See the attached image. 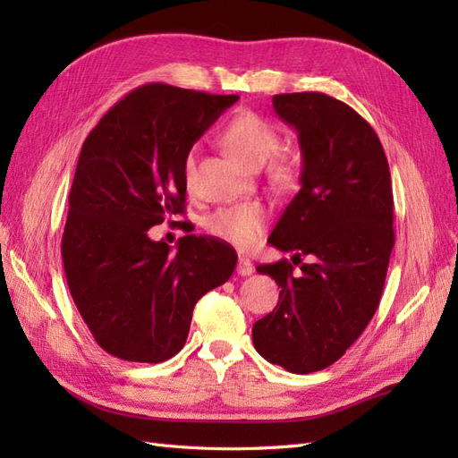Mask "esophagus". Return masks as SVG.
<instances>
[{
  "instance_id": "obj_1",
  "label": "esophagus",
  "mask_w": 458,
  "mask_h": 458,
  "mask_svg": "<svg viewBox=\"0 0 458 458\" xmlns=\"http://www.w3.org/2000/svg\"><path fill=\"white\" fill-rule=\"evenodd\" d=\"M237 273H239L241 276L252 275V273H254V263H252L250 259H246V258H239V263H237Z\"/></svg>"
}]
</instances>
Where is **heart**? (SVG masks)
Listing matches in <instances>:
<instances>
[{
  "label": "heart",
  "instance_id": "obj_1",
  "mask_svg": "<svg viewBox=\"0 0 458 458\" xmlns=\"http://www.w3.org/2000/svg\"><path fill=\"white\" fill-rule=\"evenodd\" d=\"M221 143L225 145L233 158H237L246 168L256 170L279 150L281 137L258 114L241 113L221 131ZM192 174H195V157L189 152L183 162V175L189 185L192 182ZM298 174V162L293 158L283 157L271 164L273 182L281 187H293ZM266 221L267 210L259 202H242L219 208L217 212L208 217L206 227L221 241L239 248H250L258 242Z\"/></svg>",
  "mask_w": 458,
  "mask_h": 458
}]
</instances>
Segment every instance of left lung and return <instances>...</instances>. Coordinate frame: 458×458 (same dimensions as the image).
Segmentation results:
<instances>
[{
  "label": "left lung",
  "mask_w": 458,
  "mask_h": 458,
  "mask_svg": "<svg viewBox=\"0 0 458 458\" xmlns=\"http://www.w3.org/2000/svg\"><path fill=\"white\" fill-rule=\"evenodd\" d=\"M298 131L301 189L269 244L310 261L258 266L279 284L276 308L254 323L256 352L294 374L336 363L377 313L395 242L392 177L382 143L352 106L317 91L273 97Z\"/></svg>",
  "instance_id": "1"
}]
</instances>
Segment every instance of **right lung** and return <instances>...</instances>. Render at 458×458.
<instances>
[{
	"label": "right lung",
	"instance_id": "obj_1",
	"mask_svg": "<svg viewBox=\"0 0 458 458\" xmlns=\"http://www.w3.org/2000/svg\"><path fill=\"white\" fill-rule=\"evenodd\" d=\"M239 95L147 84L81 145L61 252L72 300L101 348L162 363L185 345L197 301L237 266L227 242L187 234L172 254L148 229L185 214L183 162Z\"/></svg>",
	"mask_w": 458,
	"mask_h": 458
}]
</instances>
